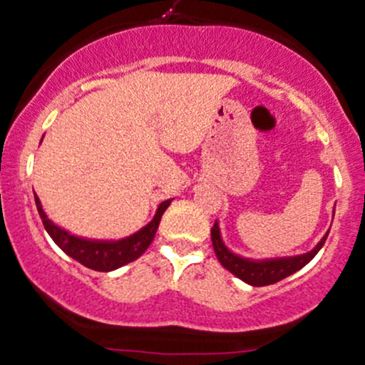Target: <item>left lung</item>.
Instances as JSON below:
<instances>
[{
	"instance_id": "8db88e82",
	"label": "left lung",
	"mask_w": 365,
	"mask_h": 365,
	"mask_svg": "<svg viewBox=\"0 0 365 365\" xmlns=\"http://www.w3.org/2000/svg\"><path fill=\"white\" fill-rule=\"evenodd\" d=\"M325 234L320 242L309 251V253L299 255V257L290 258H272V260H250V258H242L239 255L232 253L227 246H225L223 239H221L220 225L217 221L214 227L210 228V239H212L214 253H216L220 264L227 270H230L234 276L242 279L244 283L251 284V287H267V284H274L277 281L284 279V277L292 276L297 270L302 269L304 265L309 264L314 258V255L322 250V246L327 240Z\"/></svg>"
}]
</instances>
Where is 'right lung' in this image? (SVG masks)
Returning a JSON list of instances; mask_svg holds the SVG:
<instances>
[{
    "label": "right lung",
    "mask_w": 365,
    "mask_h": 365,
    "mask_svg": "<svg viewBox=\"0 0 365 365\" xmlns=\"http://www.w3.org/2000/svg\"><path fill=\"white\" fill-rule=\"evenodd\" d=\"M35 202L47 234L51 235L52 240H54L68 257L77 260L78 264L88 267V269L100 270V272H110V270H115L119 269V267L137 260V258L151 246L158 227H160L161 216H163V212L167 210L168 205H170L172 200L161 202V204L158 205V210L151 223H148L144 228H140L137 234L121 240H93L71 235L48 220L47 214H45V210L42 209V204H40V198L36 197V193Z\"/></svg>",
    "instance_id": "add662e5"
}]
</instances>
